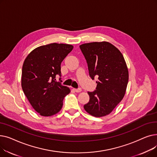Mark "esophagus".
<instances>
[{
	"mask_svg": "<svg viewBox=\"0 0 157 157\" xmlns=\"http://www.w3.org/2000/svg\"><path fill=\"white\" fill-rule=\"evenodd\" d=\"M74 90L77 93L81 92V89H80V88H74Z\"/></svg>",
	"mask_w": 157,
	"mask_h": 157,
	"instance_id": "obj_1",
	"label": "esophagus"
}]
</instances>
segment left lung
<instances>
[{"label":"left lung","instance_id":"1","mask_svg":"<svg viewBox=\"0 0 157 157\" xmlns=\"http://www.w3.org/2000/svg\"><path fill=\"white\" fill-rule=\"evenodd\" d=\"M92 79L98 77L96 90L88 92L89 102L85 110L95 117L110 114L121 101L126 92L128 71L122 53L106 41L85 43L79 46Z\"/></svg>","mask_w":157,"mask_h":157}]
</instances>
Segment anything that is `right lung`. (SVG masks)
I'll return each mask as SVG.
<instances>
[{"mask_svg": "<svg viewBox=\"0 0 157 157\" xmlns=\"http://www.w3.org/2000/svg\"><path fill=\"white\" fill-rule=\"evenodd\" d=\"M73 49L67 44L52 43L32 50L25 60L21 87L28 101L40 115L51 117L59 113L64 97L71 90L56 81L61 76L62 62Z\"/></svg>", "mask_w": 157, "mask_h": 157, "instance_id": "add662e5", "label": "right lung"}]
</instances>
